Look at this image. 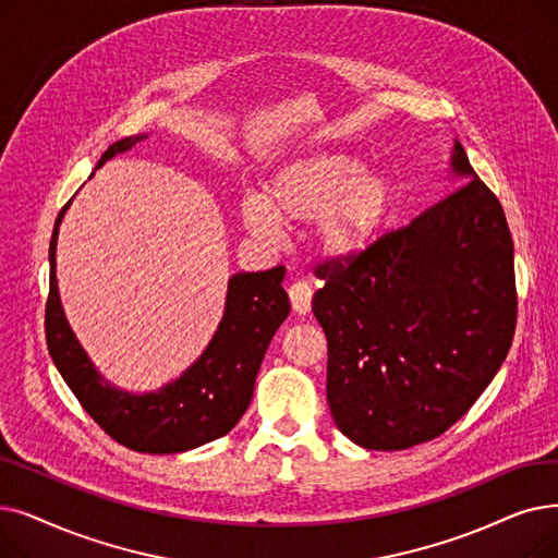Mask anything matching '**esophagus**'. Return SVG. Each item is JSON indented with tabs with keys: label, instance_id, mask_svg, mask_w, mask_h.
I'll list each match as a JSON object with an SVG mask.
<instances>
[{
	"label": "esophagus",
	"instance_id": "1",
	"mask_svg": "<svg viewBox=\"0 0 558 558\" xmlns=\"http://www.w3.org/2000/svg\"><path fill=\"white\" fill-rule=\"evenodd\" d=\"M289 301H292V310L296 314H307L312 310V287L305 280L294 282L289 287Z\"/></svg>",
	"mask_w": 558,
	"mask_h": 558
}]
</instances>
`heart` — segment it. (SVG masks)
Here are the masks:
<instances>
[{"label": "heart", "mask_w": 558, "mask_h": 558, "mask_svg": "<svg viewBox=\"0 0 558 558\" xmlns=\"http://www.w3.org/2000/svg\"><path fill=\"white\" fill-rule=\"evenodd\" d=\"M392 184L380 171L342 153L312 150L280 163L264 196H246L239 214L259 239H280L282 226L314 225V248L328 262H353L380 236L392 211Z\"/></svg>", "instance_id": "obj_1"}]
</instances>
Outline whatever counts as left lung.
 Segmentation results:
<instances>
[{"label": "left lung", "mask_w": 558, "mask_h": 558, "mask_svg": "<svg viewBox=\"0 0 558 558\" xmlns=\"http://www.w3.org/2000/svg\"><path fill=\"white\" fill-rule=\"evenodd\" d=\"M458 189L353 262H328L312 312L328 339V405L351 442L399 451L463 417L513 342V239L453 141Z\"/></svg>", "instance_id": "1"}]
</instances>
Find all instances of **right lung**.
<instances>
[{
  "label": "right lung",
  "instance_id": "1",
  "mask_svg": "<svg viewBox=\"0 0 558 558\" xmlns=\"http://www.w3.org/2000/svg\"><path fill=\"white\" fill-rule=\"evenodd\" d=\"M145 138L148 134L116 141L98 168ZM70 203L61 209L50 241V296L45 310L47 349L59 374L105 433L134 451L182 453L223 438L251 405L264 353L289 314L284 266L234 274L228 280L219 328L196 362L159 390L128 392L98 372L65 319L57 282V239Z\"/></svg>",
  "mask_w": 558,
  "mask_h": 558
}]
</instances>
